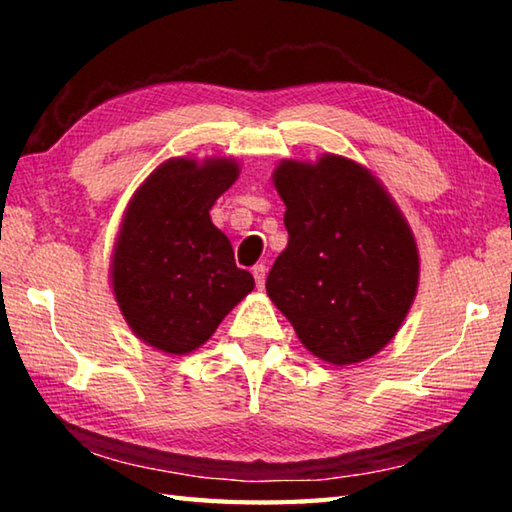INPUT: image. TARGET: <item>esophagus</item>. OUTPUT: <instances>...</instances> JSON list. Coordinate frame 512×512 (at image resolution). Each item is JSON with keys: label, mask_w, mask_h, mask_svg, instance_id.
Returning <instances> with one entry per match:
<instances>
[{"label": "esophagus", "mask_w": 512, "mask_h": 512, "mask_svg": "<svg viewBox=\"0 0 512 512\" xmlns=\"http://www.w3.org/2000/svg\"><path fill=\"white\" fill-rule=\"evenodd\" d=\"M253 277H255V284L259 289L264 287V280H266V266L264 264H257L253 266Z\"/></svg>", "instance_id": "34e87169"}]
</instances>
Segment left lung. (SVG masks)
<instances>
[{"mask_svg": "<svg viewBox=\"0 0 512 512\" xmlns=\"http://www.w3.org/2000/svg\"><path fill=\"white\" fill-rule=\"evenodd\" d=\"M289 244L268 298L323 361L348 366L393 339L418 291V248L393 198L341 155L287 160L273 173Z\"/></svg>", "mask_w": 512, "mask_h": 512, "instance_id": "8db88e82", "label": "left lung"}]
</instances>
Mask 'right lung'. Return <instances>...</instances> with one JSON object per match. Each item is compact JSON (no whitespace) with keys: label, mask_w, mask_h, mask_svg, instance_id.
I'll return each instance as SVG.
<instances>
[{"label":"right lung","mask_w":512,"mask_h":512,"mask_svg":"<svg viewBox=\"0 0 512 512\" xmlns=\"http://www.w3.org/2000/svg\"><path fill=\"white\" fill-rule=\"evenodd\" d=\"M237 176L232 160H169L128 205L112 257V289L126 323L153 348L196 350L255 287L210 219L214 201Z\"/></svg>","instance_id":"right-lung-1"}]
</instances>
